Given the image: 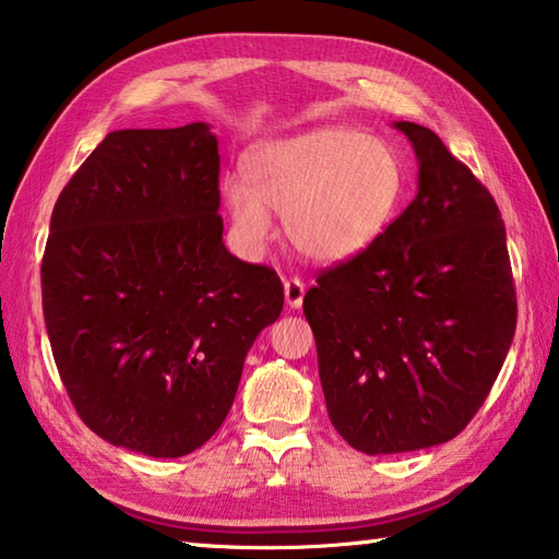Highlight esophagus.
<instances>
[{"instance_id": "1", "label": "esophagus", "mask_w": 559, "mask_h": 559, "mask_svg": "<svg viewBox=\"0 0 559 559\" xmlns=\"http://www.w3.org/2000/svg\"><path fill=\"white\" fill-rule=\"evenodd\" d=\"M283 296H286V306L288 308H300L302 306V296H306V286H302L300 278H288L283 283Z\"/></svg>"}]
</instances>
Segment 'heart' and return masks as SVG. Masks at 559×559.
<instances>
[{"instance_id":"1","label":"heart","mask_w":559,"mask_h":559,"mask_svg":"<svg viewBox=\"0 0 559 559\" xmlns=\"http://www.w3.org/2000/svg\"><path fill=\"white\" fill-rule=\"evenodd\" d=\"M404 169L380 138L349 128H316L251 150L246 179L222 185L236 241L261 251L271 212L308 261L345 263L380 239L402 200Z\"/></svg>"}]
</instances>
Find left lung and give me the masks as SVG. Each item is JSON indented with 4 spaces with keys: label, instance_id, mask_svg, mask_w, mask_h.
Here are the masks:
<instances>
[{
    "label": "left lung",
    "instance_id": "obj_1",
    "mask_svg": "<svg viewBox=\"0 0 559 559\" xmlns=\"http://www.w3.org/2000/svg\"><path fill=\"white\" fill-rule=\"evenodd\" d=\"M414 147L412 204L302 298L328 416L349 447L404 453L456 437L515 335L506 224L437 132L394 122Z\"/></svg>",
    "mask_w": 559,
    "mask_h": 559
}]
</instances>
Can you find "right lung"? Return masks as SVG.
Returning a JSON list of instances; mask_svg holds the SVG:
<instances>
[{"instance_id": "1", "label": "right lung", "mask_w": 559, "mask_h": 559, "mask_svg": "<svg viewBox=\"0 0 559 559\" xmlns=\"http://www.w3.org/2000/svg\"><path fill=\"white\" fill-rule=\"evenodd\" d=\"M206 122L116 130L63 187L41 261L46 333L91 431L153 459L214 437L283 310L276 271L222 241Z\"/></svg>"}]
</instances>
